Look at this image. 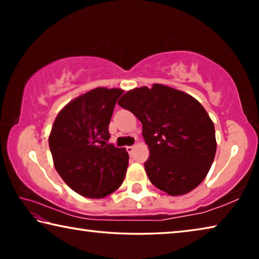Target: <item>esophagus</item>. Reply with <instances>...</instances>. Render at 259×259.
I'll use <instances>...</instances> for the list:
<instances>
[{
    "label": "esophagus",
    "mask_w": 259,
    "mask_h": 259,
    "mask_svg": "<svg viewBox=\"0 0 259 259\" xmlns=\"http://www.w3.org/2000/svg\"><path fill=\"white\" fill-rule=\"evenodd\" d=\"M134 150H135V146H128V147H126V152H128L129 154H131V153L134 152Z\"/></svg>",
    "instance_id": "1"
}]
</instances>
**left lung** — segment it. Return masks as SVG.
Returning <instances> with one entry per match:
<instances>
[{"mask_svg":"<svg viewBox=\"0 0 259 259\" xmlns=\"http://www.w3.org/2000/svg\"><path fill=\"white\" fill-rule=\"evenodd\" d=\"M119 105L142 122L151 153L145 170L153 185L172 196L199 186L217 147L213 123L202 105L188 94L162 84L130 90Z\"/></svg>","mask_w":259,"mask_h":259,"instance_id":"8db88e82","label":"left lung"}]
</instances>
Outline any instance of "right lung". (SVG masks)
<instances>
[{"instance_id":"add662e5","label":"right lung","mask_w":259,"mask_h":259,"mask_svg":"<svg viewBox=\"0 0 259 259\" xmlns=\"http://www.w3.org/2000/svg\"><path fill=\"white\" fill-rule=\"evenodd\" d=\"M121 89L96 88L73 99L57 115L49 146L57 172L74 192L100 199L123 183L129 155L107 144L108 125Z\"/></svg>"}]
</instances>
